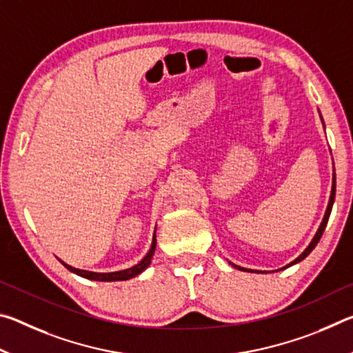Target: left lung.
<instances>
[{"instance_id":"8db88e82","label":"left lung","mask_w":353,"mask_h":353,"mask_svg":"<svg viewBox=\"0 0 353 353\" xmlns=\"http://www.w3.org/2000/svg\"><path fill=\"white\" fill-rule=\"evenodd\" d=\"M334 190H336V183H334V177H333V187H332V194H330V201H328V205H327V210H325V214H324V219H322V223H321V225H319V229H318V232H316V235H314V238L312 240V243L308 244V248L303 250V252L297 256V259L294 260V261H291L288 266H291V265H296V263H299L301 260H303L305 259V256L312 252V250L314 249V246L316 244L319 243V240H321V236H322V234H324V230H325V225H327V223H328V216H330V212H332V207H333V201H334ZM286 266V268H288ZM238 268V266H236ZM240 270H243V271H248V270H244V268H240Z\"/></svg>"}]
</instances>
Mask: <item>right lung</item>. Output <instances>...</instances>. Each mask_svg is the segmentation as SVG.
Returning <instances> with one entry per match:
<instances>
[{"instance_id":"add662e5","label":"right lung","mask_w":353,"mask_h":353,"mask_svg":"<svg viewBox=\"0 0 353 353\" xmlns=\"http://www.w3.org/2000/svg\"><path fill=\"white\" fill-rule=\"evenodd\" d=\"M155 244H157V240H155V234L152 238V244H151V249H149V252L146 254L145 259H143L139 265H135L132 268H129V270H124V271H117V272H92V271H83V270H77V268H73L67 265V263H63V266L67 268L68 271L77 274V276H81L83 279H88V280H98V282H117V280H129L135 276H139L140 272H143L149 266V263H151V259L154 255V250H155Z\"/></svg>"}]
</instances>
